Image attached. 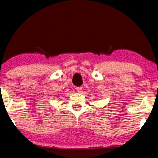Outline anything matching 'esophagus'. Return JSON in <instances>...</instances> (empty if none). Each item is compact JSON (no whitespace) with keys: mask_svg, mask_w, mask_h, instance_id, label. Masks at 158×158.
<instances>
[{"mask_svg":"<svg viewBox=\"0 0 158 158\" xmlns=\"http://www.w3.org/2000/svg\"><path fill=\"white\" fill-rule=\"evenodd\" d=\"M76 89H77V92H79V93H81V92H82V88H81V87H77V88H76Z\"/></svg>","mask_w":158,"mask_h":158,"instance_id":"obj_1","label":"esophagus"}]
</instances>
